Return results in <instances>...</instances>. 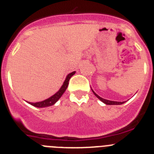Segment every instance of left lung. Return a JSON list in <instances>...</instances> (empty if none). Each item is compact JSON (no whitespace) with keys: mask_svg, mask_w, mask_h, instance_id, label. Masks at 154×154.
<instances>
[{"mask_svg":"<svg viewBox=\"0 0 154 154\" xmlns=\"http://www.w3.org/2000/svg\"><path fill=\"white\" fill-rule=\"evenodd\" d=\"M93 93H94V95H95V96H96L98 99L102 101L103 103H106V104H107V105H120V104H123V103H125L124 101V102H117V101H111V100H105V99H103V98L100 97V96H98L97 94H95L94 91H93Z\"/></svg>","mask_w":154,"mask_h":154,"instance_id":"left-lung-1","label":"left lung"}]
</instances>
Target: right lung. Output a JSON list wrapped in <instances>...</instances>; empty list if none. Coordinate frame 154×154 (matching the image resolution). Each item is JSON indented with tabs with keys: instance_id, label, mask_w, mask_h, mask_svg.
<instances>
[{
	"instance_id": "1",
	"label": "right lung",
	"mask_w": 154,
	"mask_h": 154,
	"mask_svg": "<svg viewBox=\"0 0 154 154\" xmlns=\"http://www.w3.org/2000/svg\"><path fill=\"white\" fill-rule=\"evenodd\" d=\"M74 74H75V71L72 72V73H70V74H69L67 76V78H66L65 81L63 82V84L62 85V87H60V89L54 95H53V96L51 97L48 98V99L45 100L41 101V102H37V103H30V102H28V103H30L31 105H33V106H36V107H46V106L54 105L58 100L60 99V97H61L62 95H63V93L65 92V91H66L67 86H68L69 84V80H70V77L74 75Z\"/></svg>"
}]
</instances>
